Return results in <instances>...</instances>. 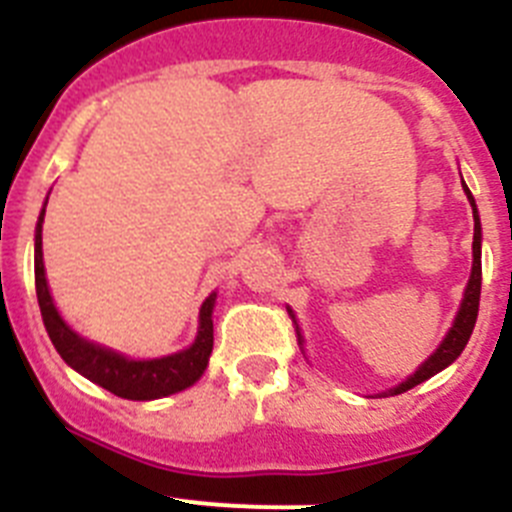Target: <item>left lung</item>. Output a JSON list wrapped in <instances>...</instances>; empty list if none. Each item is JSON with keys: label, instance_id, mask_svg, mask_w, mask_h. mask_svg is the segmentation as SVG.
Returning <instances> with one entry per match:
<instances>
[{"label": "left lung", "instance_id": "left-lung-1", "mask_svg": "<svg viewBox=\"0 0 512 512\" xmlns=\"http://www.w3.org/2000/svg\"><path fill=\"white\" fill-rule=\"evenodd\" d=\"M461 187H464V194H467L469 205H472L474 241H472V274H469V282H467V287H464V295H461L459 310H456V315H454V323H451L449 333L443 336V341L438 343L436 351H433V354L428 356V359H425L423 364H420L418 369L410 374V377H405L400 384L390 387V390L379 392V397L402 395V392H408V390H413V387H418V384L425 382V379H431L433 374L443 372L446 366H451L456 359H459L461 351H464V346L469 343V336H472L474 323H477V312H479V292H482V223H479L477 202H474L472 192H469V187L464 184V179H461ZM292 318H295V315H292ZM295 325H297V320H295ZM297 343H300V348L305 351V336H302L300 325H297Z\"/></svg>", "mask_w": 512, "mask_h": 512}]
</instances>
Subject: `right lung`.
Wrapping results in <instances>:
<instances>
[{
  "mask_svg": "<svg viewBox=\"0 0 512 512\" xmlns=\"http://www.w3.org/2000/svg\"><path fill=\"white\" fill-rule=\"evenodd\" d=\"M45 205H48V197H45L43 210L38 215V225H35V292H38L45 330H48V336H51L61 359L74 372H79L81 377H87L89 382L99 384L102 390L125 397V400H158V397L176 395V392L192 387L194 382H200L212 354V310H215L217 292H212L202 302L194 341L182 351H174V354L156 356V359H133V356L115 351V348L104 346V343L81 336L79 330H74L63 320L56 302H53L48 279H45Z\"/></svg>",
  "mask_w": 512,
  "mask_h": 512,
  "instance_id": "1",
  "label": "right lung"
}]
</instances>
